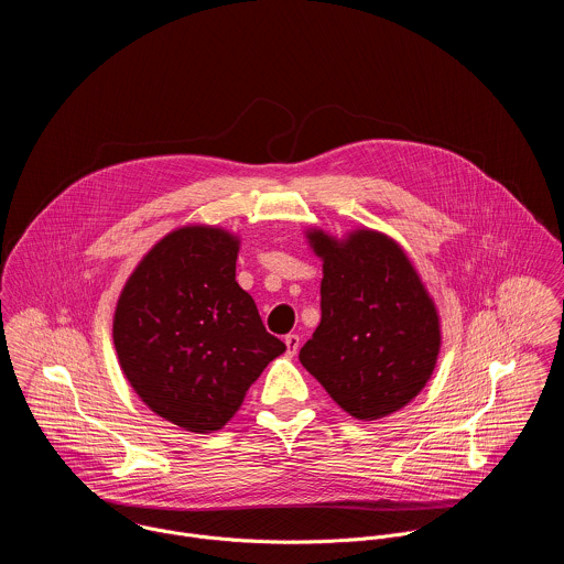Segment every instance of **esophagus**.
I'll return each instance as SVG.
<instances>
[{"label":"esophagus","mask_w":564,"mask_h":564,"mask_svg":"<svg viewBox=\"0 0 564 564\" xmlns=\"http://www.w3.org/2000/svg\"><path fill=\"white\" fill-rule=\"evenodd\" d=\"M284 343H286V354H289V356H295L297 349H300V336H297V334H286V336H284Z\"/></svg>","instance_id":"1"}]
</instances>
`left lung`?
<instances>
[{"mask_svg": "<svg viewBox=\"0 0 564 564\" xmlns=\"http://www.w3.org/2000/svg\"><path fill=\"white\" fill-rule=\"evenodd\" d=\"M323 260L322 323L300 362L327 395L360 421L412 402L432 378L441 322L402 247L376 230L345 239L308 230Z\"/></svg>", "mask_w": 564, "mask_h": 564, "instance_id": "8db88e82", "label": "left lung"}]
</instances>
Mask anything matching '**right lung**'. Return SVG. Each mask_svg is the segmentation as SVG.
Returning a JSON list of instances; mask_svg holds the SVG:
<instances>
[{
    "instance_id": "obj_1",
    "label": "right lung",
    "mask_w": 564,
    "mask_h": 564,
    "mask_svg": "<svg viewBox=\"0 0 564 564\" xmlns=\"http://www.w3.org/2000/svg\"><path fill=\"white\" fill-rule=\"evenodd\" d=\"M239 237L184 226L128 278L112 319L123 376L141 402L188 432L221 430L264 367L286 351L237 282Z\"/></svg>"
}]
</instances>
